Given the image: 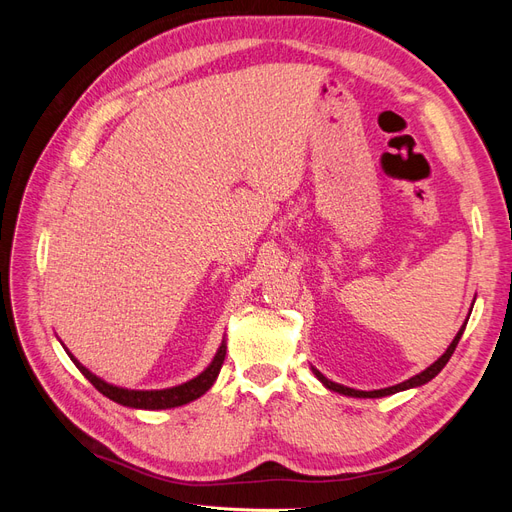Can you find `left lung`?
<instances>
[{"mask_svg": "<svg viewBox=\"0 0 512 512\" xmlns=\"http://www.w3.org/2000/svg\"><path fill=\"white\" fill-rule=\"evenodd\" d=\"M470 314H472V309H470ZM468 318H470V316H468ZM468 318H466V322L461 324V329L457 331V335H455V339H453V342H451V346L446 348V352L440 356V359H438L436 363H431L427 369H423V371H421V374H416V376H412V378H408V380H404V382H399V384H395V386H386V389H378V391H356V389H350V386L337 384V382L329 380L327 376H322L316 367H312V371H314V376H316V378H318V380H320L324 386H327L329 391H333V393H339V395H346V397H359V399H376V397L395 395V393H399V391L416 389V386H423V384H427L429 380L436 378V376L440 374V371L444 369V365L448 363V359H451V356H453V352H455V348H457V344H459V339H461L463 331H466Z\"/></svg>", "mask_w": 512, "mask_h": 512, "instance_id": "left-lung-1", "label": "left lung"}]
</instances>
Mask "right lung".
<instances>
[{
	"instance_id": "add662e5",
	"label": "right lung",
	"mask_w": 512,
	"mask_h": 512,
	"mask_svg": "<svg viewBox=\"0 0 512 512\" xmlns=\"http://www.w3.org/2000/svg\"><path fill=\"white\" fill-rule=\"evenodd\" d=\"M66 352L72 359V363L79 367L81 374L91 384H94L104 397L113 399L115 404H121L126 408H136V410H168V408H179V406L190 404V401L198 399L200 395H205L211 389L213 382L218 380V374H220L222 363H224L226 339H222V344H220L218 352H215L213 361L207 365V369L200 371L196 378L183 382V384H177V386H170V389H156V391H136V389H123V386H115L111 382L98 378L96 374H91V371L81 361L74 359V354H70L68 348H66Z\"/></svg>"
}]
</instances>
